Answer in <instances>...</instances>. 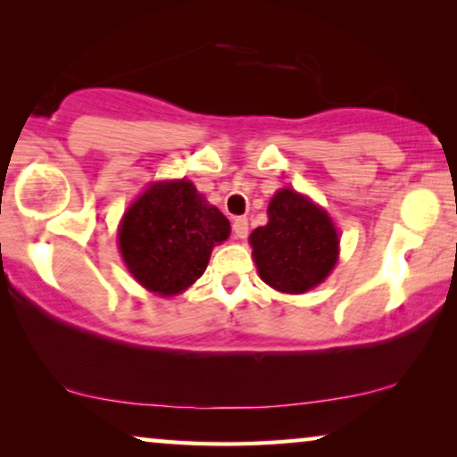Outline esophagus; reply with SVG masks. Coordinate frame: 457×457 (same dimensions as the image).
I'll use <instances>...</instances> for the list:
<instances>
[{
  "label": "esophagus",
  "instance_id": "esophagus-1",
  "mask_svg": "<svg viewBox=\"0 0 457 457\" xmlns=\"http://www.w3.org/2000/svg\"><path fill=\"white\" fill-rule=\"evenodd\" d=\"M232 232H234V236H236V238H238V240L246 238V236H248V221H246L245 217H236V219H234Z\"/></svg>",
  "mask_w": 457,
  "mask_h": 457
}]
</instances>
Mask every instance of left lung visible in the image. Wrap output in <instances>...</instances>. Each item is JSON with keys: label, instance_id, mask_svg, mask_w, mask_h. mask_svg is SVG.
<instances>
[{"label": "left lung", "instance_id": "left-lung-1", "mask_svg": "<svg viewBox=\"0 0 457 457\" xmlns=\"http://www.w3.org/2000/svg\"><path fill=\"white\" fill-rule=\"evenodd\" d=\"M270 221L251 234L259 276L286 295H303L330 276L338 234L328 212L303 194L282 187L267 206Z\"/></svg>", "mask_w": 457, "mask_h": 457}]
</instances>
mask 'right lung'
<instances>
[{"label": "right lung", "instance_id": "add662e5", "mask_svg": "<svg viewBox=\"0 0 457 457\" xmlns=\"http://www.w3.org/2000/svg\"><path fill=\"white\" fill-rule=\"evenodd\" d=\"M228 238V217L187 179L150 184L119 225L127 270L161 296L190 288L209 265L212 246Z\"/></svg>", "mask_w": 457, "mask_h": 457}]
</instances>
